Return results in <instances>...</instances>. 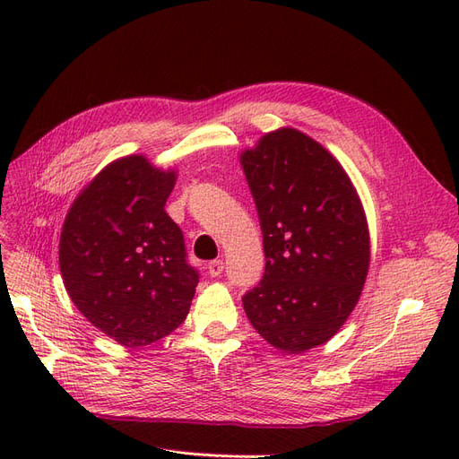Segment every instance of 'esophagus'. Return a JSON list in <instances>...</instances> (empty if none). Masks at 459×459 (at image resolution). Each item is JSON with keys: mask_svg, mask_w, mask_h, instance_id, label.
Here are the masks:
<instances>
[{"mask_svg": "<svg viewBox=\"0 0 459 459\" xmlns=\"http://www.w3.org/2000/svg\"><path fill=\"white\" fill-rule=\"evenodd\" d=\"M206 270H208V275H211V277H218L221 272H224V262H221V260L208 262Z\"/></svg>", "mask_w": 459, "mask_h": 459, "instance_id": "obj_1", "label": "esophagus"}]
</instances>
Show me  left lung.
Instances as JSON below:
<instances>
[{
  "mask_svg": "<svg viewBox=\"0 0 459 459\" xmlns=\"http://www.w3.org/2000/svg\"><path fill=\"white\" fill-rule=\"evenodd\" d=\"M262 228V281L248 322L289 354L327 342L351 316L369 270L362 201L339 160L310 135L280 128L241 152Z\"/></svg>",
  "mask_w": 459,
  "mask_h": 459,
  "instance_id": "obj_1",
  "label": "left lung"
}]
</instances>
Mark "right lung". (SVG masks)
Returning <instances> with one entry per match:
<instances>
[{"instance_id":"right-lung-1","label":"right lung","mask_w":459,"mask_h":459,"mask_svg":"<svg viewBox=\"0 0 459 459\" xmlns=\"http://www.w3.org/2000/svg\"><path fill=\"white\" fill-rule=\"evenodd\" d=\"M176 170L143 155L117 159L80 191L65 218L59 266L91 325L124 346L155 342L184 322L199 273L166 214Z\"/></svg>"}]
</instances>
